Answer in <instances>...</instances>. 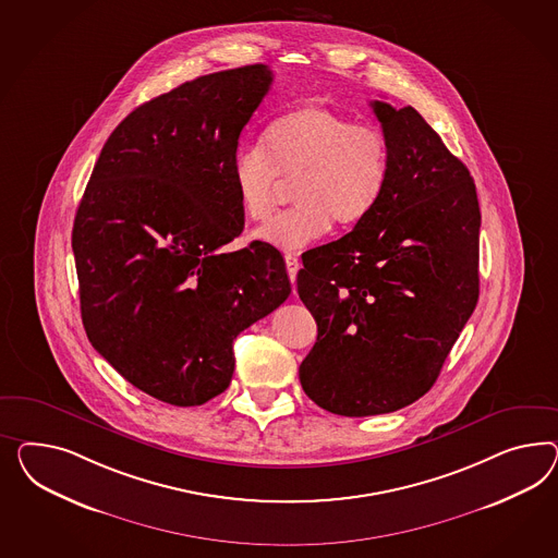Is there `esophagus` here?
Returning <instances> with one entry per match:
<instances>
[{
	"label": "esophagus",
	"mask_w": 558,
	"mask_h": 558,
	"mask_svg": "<svg viewBox=\"0 0 558 558\" xmlns=\"http://www.w3.org/2000/svg\"><path fill=\"white\" fill-rule=\"evenodd\" d=\"M284 259H287V270L288 276H290V282L294 284V282H296V274H299V268H301V262H299L296 254H287Z\"/></svg>",
	"instance_id": "34e87169"
}]
</instances>
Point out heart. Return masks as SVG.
Returning a JSON list of instances; mask_svg holds the SVG:
<instances>
[{
  "instance_id": "heart-1",
  "label": "heart",
  "mask_w": 558,
  "mask_h": 558,
  "mask_svg": "<svg viewBox=\"0 0 558 558\" xmlns=\"http://www.w3.org/2000/svg\"><path fill=\"white\" fill-rule=\"evenodd\" d=\"M390 174V146L374 123H355L318 104L290 109L264 132L262 146H241L231 160V182L241 213L252 221L270 217L282 181H296L294 209L256 231V240L301 250L320 240L331 221L355 227L376 209Z\"/></svg>"
}]
</instances>
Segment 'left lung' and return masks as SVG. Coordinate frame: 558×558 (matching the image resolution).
Wrapping results in <instances>:
<instances>
[{
	"instance_id": "8db88e82",
	"label": "left lung",
	"mask_w": 558,
	"mask_h": 558,
	"mask_svg": "<svg viewBox=\"0 0 558 558\" xmlns=\"http://www.w3.org/2000/svg\"><path fill=\"white\" fill-rule=\"evenodd\" d=\"M390 146L376 209L302 257L299 296L317 320L304 393L341 416H374L433 388L480 299L482 213L468 166L414 107L372 101Z\"/></svg>"
}]
</instances>
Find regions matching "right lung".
<instances>
[{"instance_id": "obj_1", "label": "right lung", "mask_w": 558, "mask_h": 558, "mask_svg": "<svg viewBox=\"0 0 558 558\" xmlns=\"http://www.w3.org/2000/svg\"><path fill=\"white\" fill-rule=\"evenodd\" d=\"M271 81L266 64H250L137 107L107 140L76 209L90 345L172 407L226 392L235 337L292 290L270 243L221 252L243 231L231 160Z\"/></svg>"}]
</instances>
